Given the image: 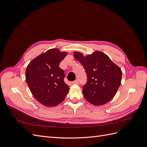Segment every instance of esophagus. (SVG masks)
I'll use <instances>...</instances> for the list:
<instances>
[{"mask_svg": "<svg viewBox=\"0 0 147 147\" xmlns=\"http://www.w3.org/2000/svg\"><path fill=\"white\" fill-rule=\"evenodd\" d=\"M72 83H73V84H78V83H79L78 80H75V81H74V82H72Z\"/></svg>", "mask_w": 147, "mask_h": 147, "instance_id": "1", "label": "esophagus"}]
</instances>
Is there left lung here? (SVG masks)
<instances>
[{"label":"left lung","instance_id":"obj_1","mask_svg":"<svg viewBox=\"0 0 147 147\" xmlns=\"http://www.w3.org/2000/svg\"><path fill=\"white\" fill-rule=\"evenodd\" d=\"M74 55L86 73L87 82L83 87L85 99L94 105H102L112 99L121 84V69L100 51L86 56L75 52Z\"/></svg>","mask_w":147,"mask_h":147}]
</instances>
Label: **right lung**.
Instances as JSON below:
<instances>
[{"mask_svg":"<svg viewBox=\"0 0 147 147\" xmlns=\"http://www.w3.org/2000/svg\"><path fill=\"white\" fill-rule=\"evenodd\" d=\"M67 55L54 48L35 57L27 67L26 80L34 97L40 103L54 107L63 102L69 87L64 79L59 64Z\"/></svg>","mask_w":147,"mask_h":147,"instance_id":"right-lung-1","label":"right lung"}]
</instances>
